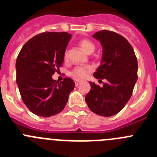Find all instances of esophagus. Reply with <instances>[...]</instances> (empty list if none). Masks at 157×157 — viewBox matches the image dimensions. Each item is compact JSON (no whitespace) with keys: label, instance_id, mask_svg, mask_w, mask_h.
I'll use <instances>...</instances> for the list:
<instances>
[{"label":"esophagus","instance_id":"34e87169","mask_svg":"<svg viewBox=\"0 0 157 157\" xmlns=\"http://www.w3.org/2000/svg\"><path fill=\"white\" fill-rule=\"evenodd\" d=\"M75 86H78L80 84V82H78V81H77V80H75Z\"/></svg>","mask_w":157,"mask_h":157}]
</instances>
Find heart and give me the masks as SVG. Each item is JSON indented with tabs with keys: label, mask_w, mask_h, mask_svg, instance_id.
I'll return each mask as SVG.
<instances>
[{
	"label": "heart",
	"mask_w": 157,
	"mask_h": 157,
	"mask_svg": "<svg viewBox=\"0 0 157 157\" xmlns=\"http://www.w3.org/2000/svg\"><path fill=\"white\" fill-rule=\"evenodd\" d=\"M79 45L82 50L88 54H91L95 50V45L92 41L87 39H82L80 41ZM67 54L65 52L64 57L67 58ZM93 71V67L90 65L87 66H79L77 67L74 70L72 71L71 75L77 80H83L88 78L89 75Z\"/></svg>",
	"instance_id": "1"
}]
</instances>
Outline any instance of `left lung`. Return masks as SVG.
I'll use <instances>...</instances> for the list:
<instances>
[{"label": "left lung", "instance_id": "obj_1", "mask_svg": "<svg viewBox=\"0 0 157 157\" xmlns=\"http://www.w3.org/2000/svg\"><path fill=\"white\" fill-rule=\"evenodd\" d=\"M93 37L100 41L103 50L101 65L94 76L106 82L100 87L90 82L91 90L85 100L93 112L109 117L120 112L132 95L138 79V60L132 46L120 34L101 30Z\"/></svg>", "mask_w": 157, "mask_h": 157}]
</instances>
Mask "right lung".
<instances>
[{
  "label": "right lung",
  "instance_id": "right-lung-1",
  "mask_svg": "<svg viewBox=\"0 0 157 157\" xmlns=\"http://www.w3.org/2000/svg\"><path fill=\"white\" fill-rule=\"evenodd\" d=\"M71 35L67 32H46L34 36L23 46L16 59V83L23 103L41 117L63 110L75 82L65 78L58 82L52 75L59 71Z\"/></svg>",
  "mask_w": 157,
  "mask_h": 157
}]
</instances>
